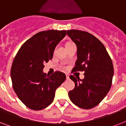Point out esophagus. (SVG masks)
I'll list each match as a JSON object with an SVG mask.
<instances>
[{
  "instance_id": "1",
  "label": "esophagus",
  "mask_w": 126,
  "mask_h": 126,
  "mask_svg": "<svg viewBox=\"0 0 126 126\" xmlns=\"http://www.w3.org/2000/svg\"><path fill=\"white\" fill-rule=\"evenodd\" d=\"M66 78H67V80H68V79H69V75H68V74H66Z\"/></svg>"
}]
</instances>
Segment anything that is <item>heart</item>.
Returning a JSON list of instances; mask_svg holds the SVG:
<instances>
[{
    "label": "heart",
    "mask_w": 126,
    "mask_h": 126,
    "mask_svg": "<svg viewBox=\"0 0 126 126\" xmlns=\"http://www.w3.org/2000/svg\"><path fill=\"white\" fill-rule=\"evenodd\" d=\"M67 44H68V43H67Z\"/></svg>",
    "instance_id": "1"
}]
</instances>
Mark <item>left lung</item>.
Segmentation results:
<instances>
[{"instance_id": "left-lung-1", "label": "left lung", "mask_w": 126, "mask_h": 126, "mask_svg": "<svg viewBox=\"0 0 126 126\" xmlns=\"http://www.w3.org/2000/svg\"><path fill=\"white\" fill-rule=\"evenodd\" d=\"M67 34L77 47V60L73 71H85L82 80L70 76L75 86L69 91V98L79 107L90 109L109 92L114 75L112 62L103 44L92 34L79 30L67 31Z\"/></svg>"}]
</instances>
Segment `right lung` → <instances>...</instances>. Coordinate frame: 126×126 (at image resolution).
I'll use <instances>...</instances> for the list:
<instances>
[{"label": "right lung", "mask_w": 126, "mask_h": 126, "mask_svg": "<svg viewBox=\"0 0 126 126\" xmlns=\"http://www.w3.org/2000/svg\"><path fill=\"white\" fill-rule=\"evenodd\" d=\"M66 31L49 30L36 33L25 42L16 55L11 68L13 88L18 98L31 109L40 110L53 102L55 90L65 80L63 73L48 76L44 63L52 59L56 46Z\"/></svg>", "instance_id": "1"}]
</instances>
